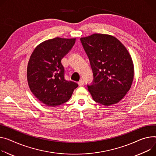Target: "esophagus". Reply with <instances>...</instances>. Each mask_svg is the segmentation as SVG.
<instances>
[{
  "label": "esophagus",
  "mask_w": 156,
  "mask_h": 156,
  "mask_svg": "<svg viewBox=\"0 0 156 156\" xmlns=\"http://www.w3.org/2000/svg\"><path fill=\"white\" fill-rule=\"evenodd\" d=\"M78 85H79L80 87L83 86V84H84V81H83V80H80L78 81Z\"/></svg>",
  "instance_id": "obj_1"
}]
</instances>
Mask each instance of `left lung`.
Instances as JSON below:
<instances>
[{
    "label": "left lung",
    "mask_w": 156,
    "mask_h": 156,
    "mask_svg": "<svg viewBox=\"0 0 156 156\" xmlns=\"http://www.w3.org/2000/svg\"><path fill=\"white\" fill-rule=\"evenodd\" d=\"M80 40L93 73V83L88 85L93 100L105 106L118 103L133 81L130 54L118 39L110 35L94 34Z\"/></svg>",
    "instance_id": "1"
}]
</instances>
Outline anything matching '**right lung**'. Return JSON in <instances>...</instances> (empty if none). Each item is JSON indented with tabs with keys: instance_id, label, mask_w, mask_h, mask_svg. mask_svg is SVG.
I'll return each mask as SVG.
<instances>
[{
	"instance_id": "right-lung-1",
	"label": "right lung",
	"mask_w": 156,
	"mask_h": 156,
	"mask_svg": "<svg viewBox=\"0 0 156 156\" xmlns=\"http://www.w3.org/2000/svg\"><path fill=\"white\" fill-rule=\"evenodd\" d=\"M76 38L56 37L40 44L32 52L27 66L30 91L44 105L57 106L68 101L78 84L65 79L62 59L74 45Z\"/></svg>"
}]
</instances>
